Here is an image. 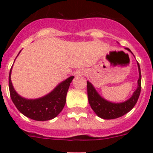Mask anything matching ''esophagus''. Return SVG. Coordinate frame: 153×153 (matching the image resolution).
<instances>
[{
  "label": "esophagus",
  "mask_w": 153,
  "mask_h": 153,
  "mask_svg": "<svg viewBox=\"0 0 153 153\" xmlns=\"http://www.w3.org/2000/svg\"><path fill=\"white\" fill-rule=\"evenodd\" d=\"M82 74V72H80V71H77V72L75 73V75L76 76H78V75H81Z\"/></svg>",
  "instance_id": "1"
}]
</instances>
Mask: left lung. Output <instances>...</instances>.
I'll return each instance as SVG.
<instances>
[{
    "label": "left lung",
    "mask_w": 153,
    "mask_h": 153,
    "mask_svg": "<svg viewBox=\"0 0 153 153\" xmlns=\"http://www.w3.org/2000/svg\"><path fill=\"white\" fill-rule=\"evenodd\" d=\"M126 50L131 52L129 48H126ZM137 64L138 68H139V73H140L137 89L133 93L132 97L128 100L123 102L114 103V102H109V101L104 100L99 95V93L93 87L91 83L87 81V95H88L89 102H90V106L93 111L95 112V113L99 117L104 119V120L117 119L123 117L127 113H129L131 109L134 107L140 95V92H141V71H140V67L139 63H137Z\"/></svg>",
    "instance_id": "8db88e82"
}]
</instances>
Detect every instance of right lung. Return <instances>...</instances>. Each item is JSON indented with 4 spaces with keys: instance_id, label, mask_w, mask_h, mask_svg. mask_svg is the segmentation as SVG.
<instances>
[{
    "instance_id": "1",
    "label": "right lung",
    "mask_w": 153,
    "mask_h": 153,
    "mask_svg": "<svg viewBox=\"0 0 153 153\" xmlns=\"http://www.w3.org/2000/svg\"><path fill=\"white\" fill-rule=\"evenodd\" d=\"M11 69L9 74V90L13 104L19 111L30 119L36 121H46L55 118L63 109L66 97L74 76L56 86L52 92L39 99L27 100L19 96L13 89L10 80Z\"/></svg>"
}]
</instances>
